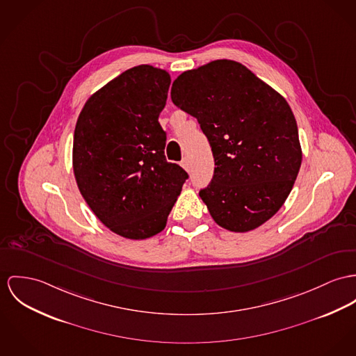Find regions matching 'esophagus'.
Segmentation results:
<instances>
[{
	"mask_svg": "<svg viewBox=\"0 0 356 356\" xmlns=\"http://www.w3.org/2000/svg\"><path fill=\"white\" fill-rule=\"evenodd\" d=\"M181 166H183L186 170H188V169H190V164H188V160H187V159H183V161H181Z\"/></svg>",
	"mask_w": 356,
	"mask_h": 356,
	"instance_id": "obj_1",
	"label": "esophagus"
}]
</instances>
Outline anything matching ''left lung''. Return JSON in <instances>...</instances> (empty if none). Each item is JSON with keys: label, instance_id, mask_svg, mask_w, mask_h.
Listing matches in <instances>:
<instances>
[{"label": "left lung", "instance_id": "1", "mask_svg": "<svg viewBox=\"0 0 356 356\" xmlns=\"http://www.w3.org/2000/svg\"><path fill=\"white\" fill-rule=\"evenodd\" d=\"M170 97L197 119L210 142L214 176L199 196L213 219L245 233L274 217L302 163L298 127L286 99L230 59L181 73Z\"/></svg>", "mask_w": 356, "mask_h": 356}]
</instances>
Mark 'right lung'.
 I'll return each mask as SVG.
<instances>
[{
    "mask_svg": "<svg viewBox=\"0 0 356 356\" xmlns=\"http://www.w3.org/2000/svg\"><path fill=\"white\" fill-rule=\"evenodd\" d=\"M170 76L139 65L93 93L77 119L73 170L82 197L111 232L145 240L163 232L188 173L168 163L159 123Z\"/></svg>",
    "mask_w": 356,
    "mask_h": 356,
    "instance_id": "add662e5",
    "label": "right lung"
}]
</instances>
